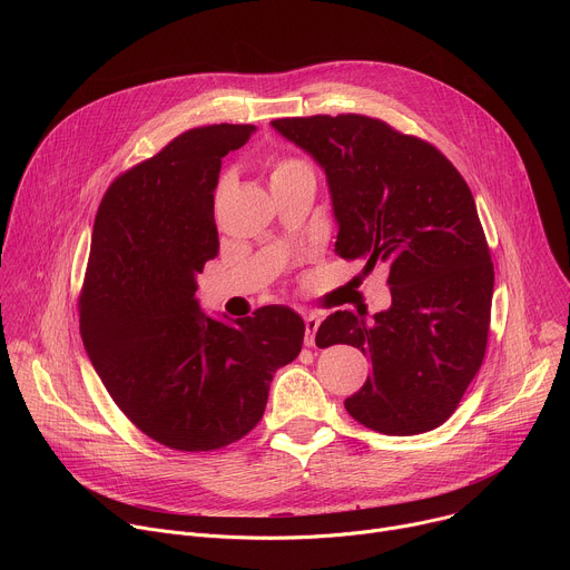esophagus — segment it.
Masks as SVG:
<instances>
[{
	"label": "esophagus",
	"instance_id": "34e87169",
	"mask_svg": "<svg viewBox=\"0 0 570 570\" xmlns=\"http://www.w3.org/2000/svg\"><path fill=\"white\" fill-rule=\"evenodd\" d=\"M304 327H306V336H304V345L306 347H313L315 345V332L320 327V317L315 313H308L304 317Z\"/></svg>",
	"mask_w": 570,
	"mask_h": 570
}]
</instances>
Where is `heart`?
I'll list each match as a JSON object with an SVG mask.
<instances>
[{"mask_svg": "<svg viewBox=\"0 0 570 570\" xmlns=\"http://www.w3.org/2000/svg\"><path fill=\"white\" fill-rule=\"evenodd\" d=\"M302 178L315 183L313 167L306 159L295 157V155H279L271 161V187L291 183V180H302Z\"/></svg>", "mask_w": 570, "mask_h": 570, "instance_id": "1", "label": "heart"}]
</instances>
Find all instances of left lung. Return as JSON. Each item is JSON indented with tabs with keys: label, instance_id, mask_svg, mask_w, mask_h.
Instances as JSON below:
<instances>
[{
	"label": "left lung",
	"instance_id": "left-lung-1",
	"mask_svg": "<svg viewBox=\"0 0 570 570\" xmlns=\"http://www.w3.org/2000/svg\"><path fill=\"white\" fill-rule=\"evenodd\" d=\"M327 174L341 225L336 253L387 264L392 306L365 322L336 311L317 347L352 345L372 376L347 413L385 435L444 424L478 374L490 336L494 264L469 185L426 139L365 115L271 121Z\"/></svg>",
	"mask_w": 570,
	"mask_h": 570
}]
</instances>
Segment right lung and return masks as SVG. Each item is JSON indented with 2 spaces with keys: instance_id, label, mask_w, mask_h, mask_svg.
Here are the masks:
<instances>
[{
  "instance_id": "1",
  "label": "right lung",
  "mask_w": 570,
  "mask_h": 570,
  "mask_svg": "<svg viewBox=\"0 0 570 570\" xmlns=\"http://www.w3.org/2000/svg\"><path fill=\"white\" fill-rule=\"evenodd\" d=\"M253 130H185L117 176L95 218L80 336L119 411L174 451H216L248 435L264 417L273 374L304 341V322L288 306L225 324L194 297L196 277L218 253L220 157Z\"/></svg>"
}]
</instances>
